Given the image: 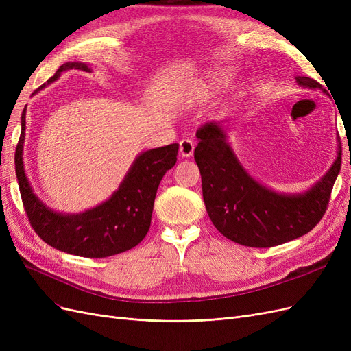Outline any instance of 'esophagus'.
<instances>
[{
  "label": "esophagus",
  "mask_w": 351,
  "mask_h": 351,
  "mask_svg": "<svg viewBox=\"0 0 351 351\" xmlns=\"http://www.w3.org/2000/svg\"><path fill=\"white\" fill-rule=\"evenodd\" d=\"M195 151V143L192 139H182L180 141V154H182L184 158H189L193 155Z\"/></svg>",
  "instance_id": "1"
}]
</instances>
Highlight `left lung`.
Here are the masks:
<instances>
[{"label":"left lung","instance_id":"left-lung-1","mask_svg":"<svg viewBox=\"0 0 351 351\" xmlns=\"http://www.w3.org/2000/svg\"><path fill=\"white\" fill-rule=\"evenodd\" d=\"M304 88L322 89L311 77H297ZM195 161L212 224L222 236L247 247H274L307 234L322 219L337 176L341 151L325 177L304 195L285 196L261 186L244 171L215 123L196 132Z\"/></svg>","mask_w":351,"mask_h":351}]
</instances>
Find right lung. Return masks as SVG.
Listing matches in <instances>:
<instances>
[{
	"mask_svg": "<svg viewBox=\"0 0 351 351\" xmlns=\"http://www.w3.org/2000/svg\"><path fill=\"white\" fill-rule=\"evenodd\" d=\"M77 69L90 71L82 62H66L61 71ZM45 86L42 84L39 89ZM26 111L22 114V133L16 146L14 164L20 195L32 228L49 246L84 258H108L137 246L151 227L156 190L164 174L177 162L178 143L146 151L137 156L120 189L102 205L79 215H61L48 209L34 195L23 168Z\"/></svg>",
	"mask_w": 351,
	"mask_h": 351,
	"instance_id": "1",
	"label": "right lung"
}]
</instances>
